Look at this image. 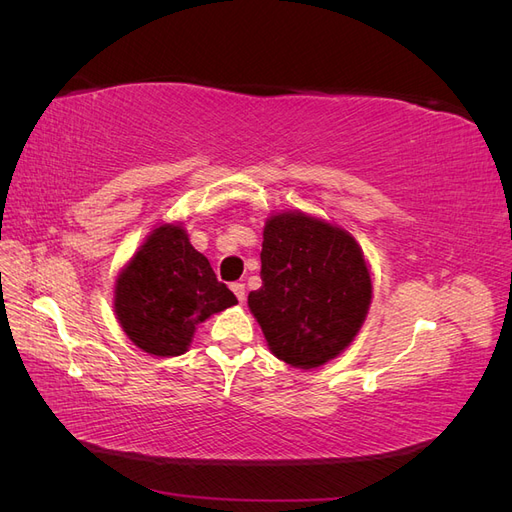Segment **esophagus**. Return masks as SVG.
<instances>
[{
	"label": "esophagus",
	"instance_id": "34e87169",
	"mask_svg": "<svg viewBox=\"0 0 512 512\" xmlns=\"http://www.w3.org/2000/svg\"><path fill=\"white\" fill-rule=\"evenodd\" d=\"M232 288V292H235V297L239 299V303H245V284H232L230 286Z\"/></svg>",
	"mask_w": 512,
	"mask_h": 512
}]
</instances>
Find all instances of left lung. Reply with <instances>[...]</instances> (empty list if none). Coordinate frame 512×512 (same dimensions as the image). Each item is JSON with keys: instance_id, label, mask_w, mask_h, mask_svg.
Masks as SVG:
<instances>
[{"instance_id": "left-lung-1", "label": "left lung", "mask_w": 512, "mask_h": 512, "mask_svg": "<svg viewBox=\"0 0 512 512\" xmlns=\"http://www.w3.org/2000/svg\"><path fill=\"white\" fill-rule=\"evenodd\" d=\"M262 286L247 307L277 359L318 369L361 331L374 277L350 232L299 209L271 213L262 228Z\"/></svg>"}]
</instances>
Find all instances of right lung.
<instances>
[{
    "mask_svg": "<svg viewBox=\"0 0 512 512\" xmlns=\"http://www.w3.org/2000/svg\"><path fill=\"white\" fill-rule=\"evenodd\" d=\"M232 305L237 297L179 220L153 228L115 277V318L130 342L153 356L188 352L198 324Z\"/></svg>",
    "mask_w": 512,
    "mask_h": 512,
    "instance_id": "add662e5",
    "label": "right lung"
}]
</instances>
